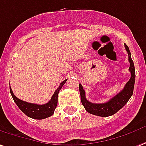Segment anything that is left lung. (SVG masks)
<instances>
[{
    "label": "left lung",
    "mask_w": 146,
    "mask_h": 146,
    "mask_svg": "<svg viewBox=\"0 0 146 146\" xmlns=\"http://www.w3.org/2000/svg\"><path fill=\"white\" fill-rule=\"evenodd\" d=\"M124 45H125L126 50L128 54V58H129V62H130L129 70L131 73V76H130V80H128V82L126 84L124 88L120 92H119L116 96H115L109 101L106 103L93 104V103L88 101L85 97V92L83 89L82 85L80 84H79L81 103L84 107L85 110L92 115L101 116V117H108V116L112 115L115 114L117 111H119L122 108H123L133 95L134 82H135V69L133 66V60L131 58V54H130L129 47L126 44Z\"/></svg>",
    "instance_id": "8db88e82"
}]
</instances>
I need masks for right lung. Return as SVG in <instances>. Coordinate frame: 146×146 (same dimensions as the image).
I'll use <instances>...</instances> for the list:
<instances>
[{
	"mask_svg": "<svg viewBox=\"0 0 146 146\" xmlns=\"http://www.w3.org/2000/svg\"><path fill=\"white\" fill-rule=\"evenodd\" d=\"M66 80H67V79L60 84L59 87L57 88V90L54 92V95L52 96L50 100L46 104L39 105L36 104H31V103H27V102L21 100L13 94L11 87H10V93L12 95L16 105L18 106V108L26 115L30 117L31 119H46V118H48L54 114V110L57 107V104H58V96L59 91L61 90V88H62L64 84L66 83Z\"/></svg>",
	"mask_w": 146,
	"mask_h": 146,
	"instance_id": "1",
	"label": "right lung"
}]
</instances>
